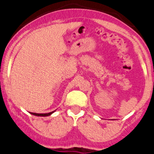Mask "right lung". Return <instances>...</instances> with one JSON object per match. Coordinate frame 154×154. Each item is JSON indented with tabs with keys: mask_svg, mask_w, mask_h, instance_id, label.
<instances>
[{
	"mask_svg": "<svg viewBox=\"0 0 154 154\" xmlns=\"http://www.w3.org/2000/svg\"><path fill=\"white\" fill-rule=\"evenodd\" d=\"M55 112V110L53 111V112H50V113H46V114H38V113H32V112H30L31 114H32V115H35V116H50L51 115L52 113Z\"/></svg>",
	"mask_w": 154,
	"mask_h": 154,
	"instance_id": "right-lung-1",
	"label": "right lung"
}]
</instances>
